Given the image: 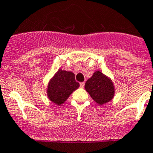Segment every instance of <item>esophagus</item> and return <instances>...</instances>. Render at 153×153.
I'll return each instance as SVG.
<instances>
[{
	"instance_id": "obj_1",
	"label": "esophagus",
	"mask_w": 153,
	"mask_h": 153,
	"mask_svg": "<svg viewBox=\"0 0 153 153\" xmlns=\"http://www.w3.org/2000/svg\"><path fill=\"white\" fill-rule=\"evenodd\" d=\"M79 85H80V87H81V88H83V87H84V85H85V82H80V83H79Z\"/></svg>"
}]
</instances>
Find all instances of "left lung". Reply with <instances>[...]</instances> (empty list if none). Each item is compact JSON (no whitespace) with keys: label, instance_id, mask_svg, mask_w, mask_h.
<instances>
[{"label":"left lung","instance_id":"left-lung-1","mask_svg":"<svg viewBox=\"0 0 153 153\" xmlns=\"http://www.w3.org/2000/svg\"><path fill=\"white\" fill-rule=\"evenodd\" d=\"M85 88L91 98L101 105L111 101L114 95V86L111 79L101 71L94 73L85 82Z\"/></svg>","mask_w":153,"mask_h":153}]
</instances>
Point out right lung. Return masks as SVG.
Instances as JSON below:
<instances>
[{
  "label": "right lung",
  "instance_id": "right-lung-1",
  "mask_svg": "<svg viewBox=\"0 0 153 153\" xmlns=\"http://www.w3.org/2000/svg\"><path fill=\"white\" fill-rule=\"evenodd\" d=\"M79 86V83L75 80L74 73L60 69L48 85V97L53 103L61 105Z\"/></svg>",
  "mask_w": 153,
  "mask_h": 153
}]
</instances>
